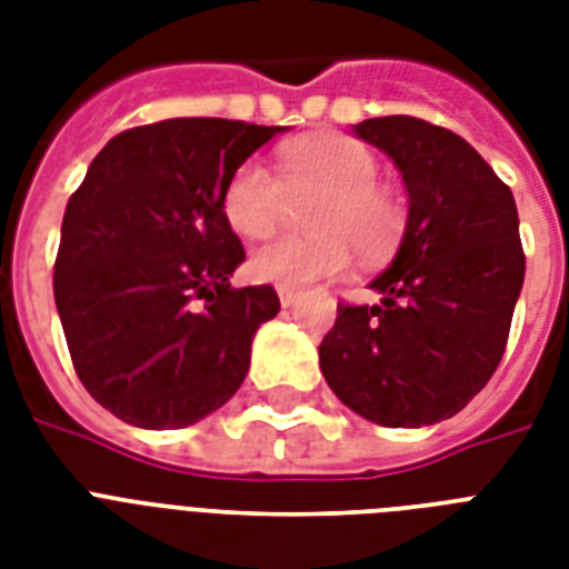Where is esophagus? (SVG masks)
I'll list each match as a JSON object with an SVG mask.
<instances>
[{"mask_svg":"<svg viewBox=\"0 0 569 569\" xmlns=\"http://www.w3.org/2000/svg\"><path fill=\"white\" fill-rule=\"evenodd\" d=\"M277 295H280V303H283V307H292V303L298 301V292H295V289H286V286H280Z\"/></svg>","mask_w":569,"mask_h":569,"instance_id":"34e87169","label":"esophagus"}]
</instances>
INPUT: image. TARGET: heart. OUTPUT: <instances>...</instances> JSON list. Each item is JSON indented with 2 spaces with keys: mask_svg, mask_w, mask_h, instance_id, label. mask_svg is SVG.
Here are the masks:
<instances>
[{
  "mask_svg": "<svg viewBox=\"0 0 569 569\" xmlns=\"http://www.w3.org/2000/svg\"><path fill=\"white\" fill-rule=\"evenodd\" d=\"M378 156L357 138L325 136L286 147L280 173L266 162H241L223 189V218L244 239H262L286 218L292 200L321 194L310 209L316 236H280L248 257L259 283L301 289L342 274L351 248L366 259L387 257L405 236L407 209L378 182Z\"/></svg>",
  "mask_w": 569,
  "mask_h": 569,
  "instance_id": "b5f03b06",
  "label": "heart"
}]
</instances>
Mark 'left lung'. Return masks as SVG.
Returning a JSON list of instances; mask_svg holds the SVG:
<instances>
[{"label":"left lung","mask_w":569,"mask_h":569,"mask_svg":"<svg viewBox=\"0 0 569 569\" xmlns=\"http://www.w3.org/2000/svg\"><path fill=\"white\" fill-rule=\"evenodd\" d=\"M396 162L410 218L383 301L339 303L319 346L328 387L369 422L419 428L476 398L502 360L526 253L511 189L449 129L410 114L357 123Z\"/></svg>","instance_id":"obj_1"}]
</instances>
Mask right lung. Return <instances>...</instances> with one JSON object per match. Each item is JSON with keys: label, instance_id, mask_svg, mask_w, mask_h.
Segmentation results:
<instances>
[{"label": "right lung", "instance_id": "add662e5", "mask_svg": "<svg viewBox=\"0 0 569 569\" xmlns=\"http://www.w3.org/2000/svg\"><path fill=\"white\" fill-rule=\"evenodd\" d=\"M280 127L173 118L102 147L70 194L56 307L70 360L106 410L186 428L230 401L274 286H230L244 248L223 218L232 171Z\"/></svg>", "mask_w": 569, "mask_h": 569}]
</instances>
